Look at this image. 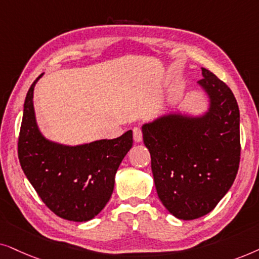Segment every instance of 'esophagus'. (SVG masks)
Returning <instances> with one entry per match:
<instances>
[{
    "instance_id": "esophagus-1",
    "label": "esophagus",
    "mask_w": 259,
    "mask_h": 259,
    "mask_svg": "<svg viewBox=\"0 0 259 259\" xmlns=\"http://www.w3.org/2000/svg\"><path fill=\"white\" fill-rule=\"evenodd\" d=\"M133 132H134V140H135V142L136 143L142 142L143 136H142V130H141V127L135 126V127H134Z\"/></svg>"
}]
</instances>
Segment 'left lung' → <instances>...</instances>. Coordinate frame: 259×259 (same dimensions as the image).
<instances>
[{"instance_id":"8db88e82","label":"left lung","mask_w":259,"mask_h":259,"mask_svg":"<svg viewBox=\"0 0 259 259\" xmlns=\"http://www.w3.org/2000/svg\"><path fill=\"white\" fill-rule=\"evenodd\" d=\"M208 98L202 115L168 112L142 125L158 198L178 219L204 217L236 179L240 161L239 108L225 82L201 67Z\"/></svg>"}]
</instances>
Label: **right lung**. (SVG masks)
Returning <instances> with one entry per match:
<instances>
[{
    "instance_id": "right-lung-1",
    "label": "right lung",
    "mask_w": 259,
    "mask_h": 259,
    "mask_svg": "<svg viewBox=\"0 0 259 259\" xmlns=\"http://www.w3.org/2000/svg\"><path fill=\"white\" fill-rule=\"evenodd\" d=\"M42 74L34 80L23 104L17 144L20 164L52 212L71 222H88L111 198L116 171L133 147V132L79 146L47 140L37 126L33 104L34 88Z\"/></svg>"
}]
</instances>
